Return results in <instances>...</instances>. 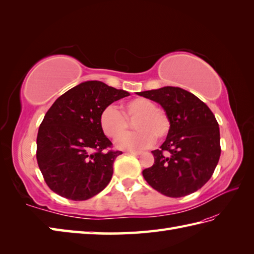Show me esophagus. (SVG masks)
<instances>
[{
  "label": "esophagus",
  "instance_id": "esophagus-1",
  "mask_svg": "<svg viewBox=\"0 0 254 254\" xmlns=\"http://www.w3.org/2000/svg\"><path fill=\"white\" fill-rule=\"evenodd\" d=\"M126 154H131V155H139L141 152H135V150H127Z\"/></svg>",
  "mask_w": 254,
  "mask_h": 254
}]
</instances>
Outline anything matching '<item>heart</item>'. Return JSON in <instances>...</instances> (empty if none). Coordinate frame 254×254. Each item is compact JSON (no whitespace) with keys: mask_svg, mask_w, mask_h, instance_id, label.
I'll use <instances>...</instances> for the list:
<instances>
[{"mask_svg":"<svg viewBox=\"0 0 254 254\" xmlns=\"http://www.w3.org/2000/svg\"><path fill=\"white\" fill-rule=\"evenodd\" d=\"M122 113L115 106L102 109L99 126L107 137L116 139L127 129V120L136 118L133 127L138 131L125 134L117 139L116 146L120 149H144L157 139H163L170 131V119L163 110L157 109L155 102L143 97L128 100L121 106Z\"/></svg>","mask_w":254,"mask_h":254,"instance_id":"1","label":"heart"}]
</instances>
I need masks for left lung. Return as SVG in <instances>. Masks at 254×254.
<instances>
[{
	"mask_svg": "<svg viewBox=\"0 0 254 254\" xmlns=\"http://www.w3.org/2000/svg\"><path fill=\"white\" fill-rule=\"evenodd\" d=\"M163 107L170 131L159 149L153 150L154 165L143 170L148 185L169 197H181L206 183L218 164L220 135L216 118L195 95L166 87L136 93Z\"/></svg>",
	"mask_w": 254,
	"mask_h": 254,
	"instance_id": "obj_1",
	"label": "left lung"
}]
</instances>
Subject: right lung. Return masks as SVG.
<instances>
[{
	"label": "right lung",
	"instance_id": "add662e5",
	"mask_svg": "<svg viewBox=\"0 0 254 254\" xmlns=\"http://www.w3.org/2000/svg\"><path fill=\"white\" fill-rule=\"evenodd\" d=\"M130 96L99 80H87L59 97L47 111L37 135V161L51 190L85 201L110 182L122 152H105L112 143L99 126L104 108Z\"/></svg>",
	"mask_w": 254,
	"mask_h": 254
}]
</instances>
